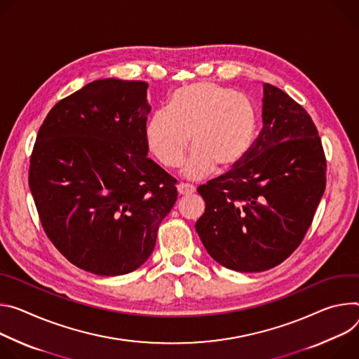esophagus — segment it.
Masks as SVG:
<instances>
[{
	"label": "esophagus",
	"mask_w": 359,
	"mask_h": 359,
	"mask_svg": "<svg viewBox=\"0 0 359 359\" xmlns=\"http://www.w3.org/2000/svg\"><path fill=\"white\" fill-rule=\"evenodd\" d=\"M195 192V187L191 185V184H187V182H180L178 184V194L182 195V196H187V195H192Z\"/></svg>",
	"instance_id": "obj_1"
}]
</instances>
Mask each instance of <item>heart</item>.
I'll return each mask as SVG.
<instances>
[{
  "mask_svg": "<svg viewBox=\"0 0 359 359\" xmlns=\"http://www.w3.org/2000/svg\"><path fill=\"white\" fill-rule=\"evenodd\" d=\"M147 145L159 164L177 168L194 147L184 174L198 180L214 167L229 170L250 152L257 135V112L241 94L214 83L178 88L171 107L158 108L147 126Z\"/></svg>",
  "mask_w": 359,
  "mask_h": 359,
  "instance_id": "1",
  "label": "heart"
}]
</instances>
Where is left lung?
<instances>
[{
  "mask_svg": "<svg viewBox=\"0 0 359 359\" xmlns=\"http://www.w3.org/2000/svg\"><path fill=\"white\" fill-rule=\"evenodd\" d=\"M264 127L243 161L198 187L195 229L207 252L238 272H261L302 243L327 185V158L309 114L264 84Z\"/></svg>",
  "mask_w": 359,
  "mask_h": 359,
  "instance_id": "obj_1",
  "label": "left lung"
}]
</instances>
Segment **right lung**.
I'll return each mask as SVG.
<instances>
[{
  "mask_svg": "<svg viewBox=\"0 0 359 359\" xmlns=\"http://www.w3.org/2000/svg\"><path fill=\"white\" fill-rule=\"evenodd\" d=\"M148 84L107 78L58 101L39 127L28 184L54 247L115 276L152 254L177 180L147 156Z\"/></svg>",
  "mask_w": 359,
  "mask_h": 359,
  "instance_id": "obj_1",
  "label": "right lung"
}]
</instances>
